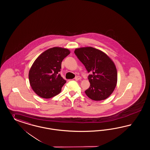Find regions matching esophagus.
<instances>
[{
	"label": "esophagus",
	"instance_id": "esophagus-1",
	"mask_svg": "<svg viewBox=\"0 0 150 150\" xmlns=\"http://www.w3.org/2000/svg\"><path fill=\"white\" fill-rule=\"evenodd\" d=\"M81 79V78L80 76H76V77L75 78V80H76V81H78V80H80Z\"/></svg>",
	"mask_w": 150,
	"mask_h": 150
}]
</instances>
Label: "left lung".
<instances>
[{
  "label": "left lung",
  "mask_w": 150,
  "mask_h": 150,
  "mask_svg": "<svg viewBox=\"0 0 150 150\" xmlns=\"http://www.w3.org/2000/svg\"><path fill=\"white\" fill-rule=\"evenodd\" d=\"M75 54L87 70L90 86L85 93L95 101L103 100L113 93L117 81V70L114 62L105 53L93 48L76 49Z\"/></svg>",
  "instance_id": "8db88e82"
}]
</instances>
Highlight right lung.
<instances>
[{"instance_id": "add662e5", "label": "right lung", "mask_w": 150, "mask_h": 150, "mask_svg": "<svg viewBox=\"0 0 150 150\" xmlns=\"http://www.w3.org/2000/svg\"><path fill=\"white\" fill-rule=\"evenodd\" d=\"M70 53L67 49L54 47L37 57L29 70V79L32 89L38 96L50 98L61 92L67 81L59 72L63 59Z\"/></svg>"}]
</instances>
